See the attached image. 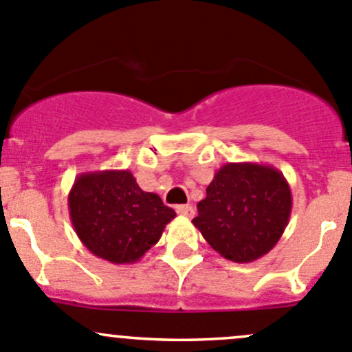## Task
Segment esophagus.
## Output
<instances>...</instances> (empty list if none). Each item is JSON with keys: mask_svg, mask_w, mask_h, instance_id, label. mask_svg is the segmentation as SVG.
<instances>
[{"mask_svg": "<svg viewBox=\"0 0 352 352\" xmlns=\"http://www.w3.org/2000/svg\"><path fill=\"white\" fill-rule=\"evenodd\" d=\"M177 212L180 216H186V218H192L194 216V208L192 206L186 204V206H177Z\"/></svg>", "mask_w": 352, "mask_h": 352, "instance_id": "obj_1", "label": "esophagus"}]
</instances>
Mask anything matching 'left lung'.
<instances>
[{
    "mask_svg": "<svg viewBox=\"0 0 352 352\" xmlns=\"http://www.w3.org/2000/svg\"><path fill=\"white\" fill-rule=\"evenodd\" d=\"M289 184L278 168L226 163L197 204L194 226L228 261L245 264L271 252L289 223Z\"/></svg>",
    "mask_w": 352,
    "mask_h": 352,
    "instance_id": "left-lung-1",
    "label": "left lung"
}]
</instances>
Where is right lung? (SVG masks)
<instances>
[{"instance_id":"add662e5","label":"right lung","mask_w":352,"mask_h":352,"mask_svg":"<svg viewBox=\"0 0 352 352\" xmlns=\"http://www.w3.org/2000/svg\"><path fill=\"white\" fill-rule=\"evenodd\" d=\"M78 239L112 264H134L158 242L175 211L144 192L129 170L80 173L67 196Z\"/></svg>"}]
</instances>
